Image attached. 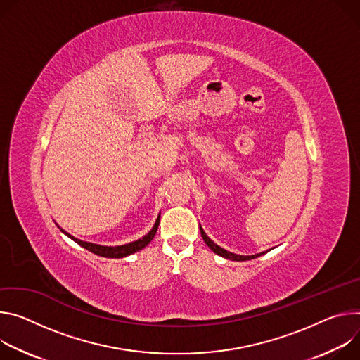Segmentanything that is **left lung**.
<instances>
[{
	"instance_id": "8db88e82",
	"label": "left lung",
	"mask_w": 360,
	"mask_h": 360,
	"mask_svg": "<svg viewBox=\"0 0 360 360\" xmlns=\"http://www.w3.org/2000/svg\"><path fill=\"white\" fill-rule=\"evenodd\" d=\"M200 231H202V237H203V240L206 242V245L216 253V255H219V256H221V257H226V259H229V260H236V262H243V260H250V259H255V257H259V256H262V255H264L266 252H263V253H260V255H253V256H240V255H234V253H230V252H227V250H224V249H221V248H219L213 240H210V238L206 236V233L203 231V229L200 227Z\"/></svg>"
}]
</instances>
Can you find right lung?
Wrapping results in <instances>:
<instances>
[{
	"instance_id": "obj_1",
	"label": "right lung",
	"mask_w": 360,
	"mask_h": 360,
	"mask_svg": "<svg viewBox=\"0 0 360 360\" xmlns=\"http://www.w3.org/2000/svg\"><path fill=\"white\" fill-rule=\"evenodd\" d=\"M158 221H160V217L157 219V221H155L154 227L150 230V233L146 234L143 238H139V240H136V242H133V243H129V245H124V246H115V248L87 243V242H83V240H78V238L70 236V234L65 233L64 230H63V231H64L68 237H71L75 243H78L79 246L87 249L89 252H91V253H94V255H97V256H101V257H115V259H118V257H126V256H129V255H133V253H136V252L144 249V248L153 240V237L155 236L157 229H158Z\"/></svg>"
}]
</instances>
